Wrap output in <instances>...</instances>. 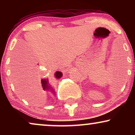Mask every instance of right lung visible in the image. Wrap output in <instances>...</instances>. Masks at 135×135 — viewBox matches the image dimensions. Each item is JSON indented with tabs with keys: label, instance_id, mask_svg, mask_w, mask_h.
I'll use <instances>...</instances> for the list:
<instances>
[{
	"label": "right lung",
	"instance_id": "add662e5",
	"mask_svg": "<svg viewBox=\"0 0 135 135\" xmlns=\"http://www.w3.org/2000/svg\"><path fill=\"white\" fill-rule=\"evenodd\" d=\"M62 76V73L60 71H56L55 73V77L57 79H60ZM41 86L44 91H51L55 94V91L53 88L49 84V81L48 79H42L41 80Z\"/></svg>",
	"mask_w": 135,
	"mask_h": 135
}]
</instances>
